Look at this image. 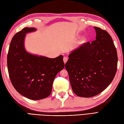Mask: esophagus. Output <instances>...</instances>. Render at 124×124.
I'll use <instances>...</instances> for the list:
<instances>
[{"mask_svg": "<svg viewBox=\"0 0 124 124\" xmlns=\"http://www.w3.org/2000/svg\"><path fill=\"white\" fill-rule=\"evenodd\" d=\"M63 62H64V63H66V62H67V61H68V57H63Z\"/></svg>", "mask_w": 124, "mask_h": 124, "instance_id": "1", "label": "esophagus"}]
</instances>
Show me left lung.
I'll list each match as a JSON object with an SVG mask.
<instances>
[{
    "label": "left lung",
    "mask_w": 124,
    "mask_h": 124,
    "mask_svg": "<svg viewBox=\"0 0 124 124\" xmlns=\"http://www.w3.org/2000/svg\"><path fill=\"white\" fill-rule=\"evenodd\" d=\"M96 40L71 51L65 65L73 92L89 98L103 91L113 81L117 70V54L111 36L93 27Z\"/></svg>",
    "instance_id": "8db88e82"
}]
</instances>
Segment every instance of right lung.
I'll use <instances>...</instances> for the list:
<instances>
[{
  "label": "right lung",
  "mask_w": 124,
  "mask_h": 124,
  "mask_svg": "<svg viewBox=\"0 0 124 124\" xmlns=\"http://www.w3.org/2000/svg\"><path fill=\"white\" fill-rule=\"evenodd\" d=\"M36 31L34 27H26L16 33L11 40L7 56L13 87L21 95L33 100L46 98L51 94L54 78L65 66L62 55L50 58L26 50V34Z\"/></svg>",
  "instance_id": "add662e5"
}]
</instances>
